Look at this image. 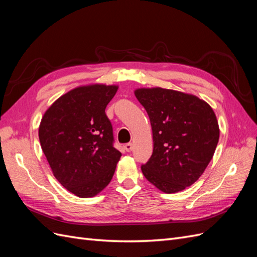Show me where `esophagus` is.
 Listing matches in <instances>:
<instances>
[{
  "mask_svg": "<svg viewBox=\"0 0 257 257\" xmlns=\"http://www.w3.org/2000/svg\"><path fill=\"white\" fill-rule=\"evenodd\" d=\"M124 149H125L127 152H131L132 150H133V144L132 143L125 144V146H124Z\"/></svg>",
  "mask_w": 257,
  "mask_h": 257,
  "instance_id": "1",
  "label": "esophagus"
}]
</instances>
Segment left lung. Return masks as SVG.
<instances>
[{"label": "left lung", "mask_w": 257, "mask_h": 257, "mask_svg": "<svg viewBox=\"0 0 257 257\" xmlns=\"http://www.w3.org/2000/svg\"><path fill=\"white\" fill-rule=\"evenodd\" d=\"M135 95L149 115L153 136L152 155L142 165L144 176L168 194L186 189L203 175L219 142L212 108L175 90L138 89Z\"/></svg>", "instance_id": "8db88e82"}]
</instances>
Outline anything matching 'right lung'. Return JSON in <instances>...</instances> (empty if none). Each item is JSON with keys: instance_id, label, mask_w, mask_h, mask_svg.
I'll use <instances>...</instances> for the list:
<instances>
[{"instance_id": "1", "label": "right lung", "mask_w": 257, "mask_h": 257, "mask_svg": "<svg viewBox=\"0 0 257 257\" xmlns=\"http://www.w3.org/2000/svg\"><path fill=\"white\" fill-rule=\"evenodd\" d=\"M116 85L79 87L45 112L38 136L53 176L76 196H95L111 181L121 152L105 109Z\"/></svg>"}]
</instances>
